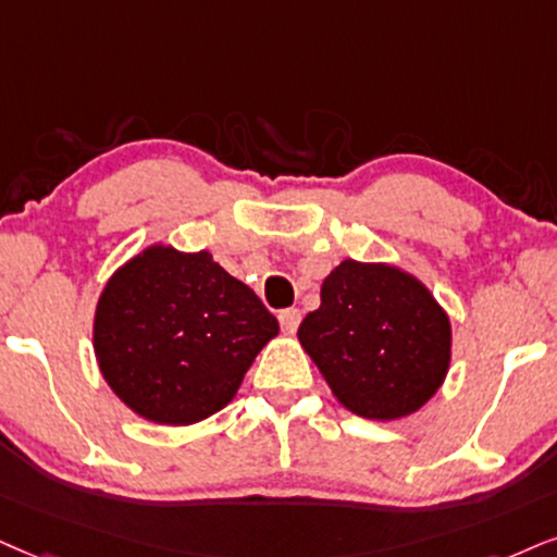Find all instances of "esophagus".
Segmentation results:
<instances>
[{
  "instance_id": "1",
  "label": "esophagus",
  "mask_w": 557,
  "mask_h": 557,
  "mask_svg": "<svg viewBox=\"0 0 557 557\" xmlns=\"http://www.w3.org/2000/svg\"><path fill=\"white\" fill-rule=\"evenodd\" d=\"M278 322H281V327H284V333H297V327L301 322V312L297 310V307H292V310H284L278 314Z\"/></svg>"
}]
</instances>
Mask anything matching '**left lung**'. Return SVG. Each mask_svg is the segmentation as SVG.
I'll list each match as a JSON object with an SVG mask.
<instances>
[{"instance_id":"8db88e82","label":"left lung","mask_w":557,"mask_h":557,"mask_svg":"<svg viewBox=\"0 0 557 557\" xmlns=\"http://www.w3.org/2000/svg\"><path fill=\"white\" fill-rule=\"evenodd\" d=\"M297 335L343 408L369 421L421 410L449 372V318L421 281L389 263L335 265Z\"/></svg>"}]
</instances>
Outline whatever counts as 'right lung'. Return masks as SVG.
Wrapping results in <instances>:
<instances>
[{
	"mask_svg": "<svg viewBox=\"0 0 557 557\" xmlns=\"http://www.w3.org/2000/svg\"><path fill=\"white\" fill-rule=\"evenodd\" d=\"M278 320L211 252L149 245L108 278L92 346L111 389L136 416L190 425L222 410Z\"/></svg>",
	"mask_w": 557,
	"mask_h": 557,
	"instance_id": "1",
	"label": "right lung"
}]
</instances>
